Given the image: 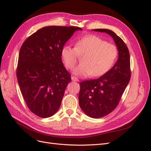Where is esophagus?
<instances>
[{
	"label": "esophagus",
	"instance_id": "obj_1",
	"mask_svg": "<svg viewBox=\"0 0 151 151\" xmlns=\"http://www.w3.org/2000/svg\"><path fill=\"white\" fill-rule=\"evenodd\" d=\"M71 79H72V81H74V82H78V81H79V79H77V77H74V76L71 77Z\"/></svg>",
	"mask_w": 151,
	"mask_h": 151
}]
</instances>
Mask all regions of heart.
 Segmentation results:
<instances>
[{"label":"heart","mask_w":151,"mask_h":151,"mask_svg":"<svg viewBox=\"0 0 151 151\" xmlns=\"http://www.w3.org/2000/svg\"><path fill=\"white\" fill-rule=\"evenodd\" d=\"M81 64L75 68L74 74L81 77L103 76L109 70L118 58L117 47L95 35H87L76 42V47L63 46L61 56L68 69L74 68L79 56L83 55Z\"/></svg>","instance_id":"obj_1"}]
</instances>
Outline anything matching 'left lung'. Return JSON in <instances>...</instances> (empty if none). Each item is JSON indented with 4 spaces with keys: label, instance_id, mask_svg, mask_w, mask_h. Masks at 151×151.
I'll return each instance as SVG.
<instances>
[{
    "label": "left lung",
    "instance_id": "left-lung-1",
    "mask_svg": "<svg viewBox=\"0 0 151 151\" xmlns=\"http://www.w3.org/2000/svg\"><path fill=\"white\" fill-rule=\"evenodd\" d=\"M92 30L110 35L118 51V59L110 70L98 79L80 83L81 108L87 116L100 118L115 109L128 86L131 78L130 56L128 47L115 33L108 29Z\"/></svg>",
    "mask_w": 151,
    "mask_h": 151
}]
</instances>
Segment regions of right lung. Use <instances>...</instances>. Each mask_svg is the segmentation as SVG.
Wrapping results in <instances>:
<instances>
[{"label": "right lung", "mask_w": 151, "mask_h": 151, "mask_svg": "<svg viewBox=\"0 0 151 151\" xmlns=\"http://www.w3.org/2000/svg\"><path fill=\"white\" fill-rule=\"evenodd\" d=\"M77 27L49 26L38 29L24 41L17 69L18 82L28 108L41 118L58 110L70 74L64 68L61 50Z\"/></svg>", "instance_id": "1"}]
</instances>
